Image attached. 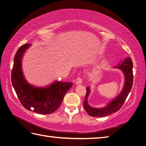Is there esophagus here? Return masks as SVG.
Segmentation results:
<instances>
[{"label": "esophagus", "instance_id": "34e87169", "mask_svg": "<svg viewBox=\"0 0 146 146\" xmlns=\"http://www.w3.org/2000/svg\"><path fill=\"white\" fill-rule=\"evenodd\" d=\"M83 82V80L81 77H78L76 80V84H81Z\"/></svg>", "mask_w": 146, "mask_h": 146}]
</instances>
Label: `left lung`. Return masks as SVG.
Returning <instances> with one entry per match:
<instances>
[{
  "label": "left lung",
  "mask_w": 146,
  "mask_h": 146,
  "mask_svg": "<svg viewBox=\"0 0 146 146\" xmlns=\"http://www.w3.org/2000/svg\"><path fill=\"white\" fill-rule=\"evenodd\" d=\"M114 68L120 69L124 74L125 82L123 90L119 95L111 101L106 106L102 108H96L90 106L88 103V98L90 93V88L89 87H87L86 97L83 102V106L84 110L90 116L93 117H103L116 113L120 110L131 91L133 83V62L131 58H126L122 62V64L120 65L118 64L116 66H114Z\"/></svg>",
  "instance_id": "8db88e82"
}]
</instances>
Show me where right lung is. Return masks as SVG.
I'll return each mask as SVG.
<instances>
[{
	"instance_id": "1",
	"label": "right lung",
	"mask_w": 146,
	"mask_h": 146,
	"mask_svg": "<svg viewBox=\"0 0 146 146\" xmlns=\"http://www.w3.org/2000/svg\"><path fill=\"white\" fill-rule=\"evenodd\" d=\"M30 46V44H24L15 54L11 74L12 85L20 102L25 109L38 114H51L59 108L73 83L58 81L45 88H38L27 82L22 70V58Z\"/></svg>"
}]
</instances>
